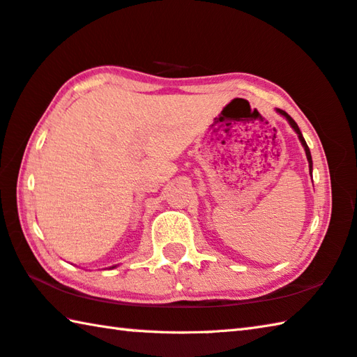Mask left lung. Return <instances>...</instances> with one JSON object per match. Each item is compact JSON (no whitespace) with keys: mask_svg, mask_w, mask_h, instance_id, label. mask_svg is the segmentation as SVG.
I'll list each match as a JSON object with an SVG mask.
<instances>
[{"mask_svg":"<svg viewBox=\"0 0 357 357\" xmlns=\"http://www.w3.org/2000/svg\"><path fill=\"white\" fill-rule=\"evenodd\" d=\"M277 112H279L282 116H285L287 118V121L289 123V126H291V128L294 129V132L296 134H298V137H299V140H301V143H302V146H304V149H305V155H307V160H309V167H310V174H312V154H310V149H309V146H307V143H305V140H304V137H302V134H301V130H299V128H298V124L294 123V119L289 116V114L287 113V112H283V110H280V108H277Z\"/></svg>","mask_w":357,"mask_h":357,"instance_id":"1","label":"left lung"}]
</instances>
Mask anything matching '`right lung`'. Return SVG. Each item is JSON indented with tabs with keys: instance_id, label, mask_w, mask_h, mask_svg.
I'll list each match as a JSON object with an SVG mask.
<instances>
[{
	"instance_id": "obj_1",
	"label": "right lung",
	"mask_w": 357,
	"mask_h": 357,
	"mask_svg": "<svg viewBox=\"0 0 357 357\" xmlns=\"http://www.w3.org/2000/svg\"><path fill=\"white\" fill-rule=\"evenodd\" d=\"M113 268H114V266H113Z\"/></svg>"
}]
</instances>
